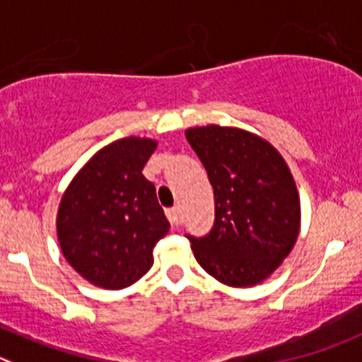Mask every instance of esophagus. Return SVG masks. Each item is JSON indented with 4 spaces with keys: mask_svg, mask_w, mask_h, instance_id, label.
<instances>
[{
    "mask_svg": "<svg viewBox=\"0 0 362 362\" xmlns=\"http://www.w3.org/2000/svg\"><path fill=\"white\" fill-rule=\"evenodd\" d=\"M168 218H170V221H171V225H173V227H180L182 225V211H180V207H171V209H168Z\"/></svg>",
    "mask_w": 362,
    "mask_h": 362,
    "instance_id": "34e87169",
    "label": "esophagus"
}]
</instances>
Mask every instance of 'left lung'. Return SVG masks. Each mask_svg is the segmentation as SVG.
I'll return each instance as SVG.
<instances>
[{"instance_id": "8db88e82", "label": "left lung", "mask_w": 362, "mask_h": 362, "mask_svg": "<svg viewBox=\"0 0 362 362\" xmlns=\"http://www.w3.org/2000/svg\"><path fill=\"white\" fill-rule=\"evenodd\" d=\"M189 144L214 189V227L191 238L198 264L230 288L268 279L295 246L300 197L288 162L261 135L235 127H194Z\"/></svg>"}]
</instances>
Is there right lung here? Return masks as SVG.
I'll list each match as a JSON object with an SVG mask.
<instances>
[{
    "instance_id": "1",
    "label": "right lung",
    "mask_w": 362,
    "mask_h": 362,
    "mask_svg": "<svg viewBox=\"0 0 362 362\" xmlns=\"http://www.w3.org/2000/svg\"><path fill=\"white\" fill-rule=\"evenodd\" d=\"M157 148L124 137L101 148L74 175L57 212L66 261L96 288L124 289L146 275L153 246L170 230L143 168Z\"/></svg>"
}]
</instances>
